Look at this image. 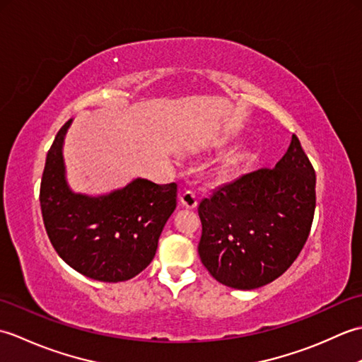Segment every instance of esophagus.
<instances>
[{
  "label": "esophagus",
  "instance_id": "esophagus-1",
  "mask_svg": "<svg viewBox=\"0 0 362 362\" xmlns=\"http://www.w3.org/2000/svg\"><path fill=\"white\" fill-rule=\"evenodd\" d=\"M180 204L182 206H185V209H196L197 197L194 193H191V191H185V193L180 194Z\"/></svg>",
  "mask_w": 362,
  "mask_h": 362
}]
</instances>
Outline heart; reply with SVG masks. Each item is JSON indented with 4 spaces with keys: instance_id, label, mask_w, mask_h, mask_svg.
Wrapping results in <instances>:
<instances>
[{
    "instance_id": "b5f03b06",
    "label": "heart",
    "mask_w": 362,
    "mask_h": 362,
    "mask_svg": "<svg viewBox=\"0 0 362 362\" xmlns=\"http://www.w3.org/2000/svg\"><path fill=\"white\" fill-rule=\"evenodd\" d=\"M250 153L247 151H238L233 156V163H243V161H247Z\"/></svg>"
}]
</instances>
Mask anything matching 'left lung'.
<instances>
[{"instance_id": "8db88e82", "label": "left lung", "mask_w": 362, "mask_h": 362, "mask_svg": "<svg viewBox=\"0 0 362 362\" xmlns=\"http://www.w3.org/2000/svg\"><path fill=\"white\" fill-rule=\"evenodd\" d=\"M316 209V173L292 135L272 169H258L199 205V257L228 288L250 291L286 272L308 240Z\"/></svg>"}]
</instances>
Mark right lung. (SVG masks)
Returning <instances> with one entry per match:
<instances>
[{"mask_svg": "<svg viewBox=\"0 0 362 362\" xmlns=\"http://www.w3.org/2000/svg\"><path fill=\"white\" fill-rule=\"evenodd\" d=\"M73 118L59 130L40 185L46 233L59 257L98 281L134 279L156 257L158 238L177 205V185L136 177L104 194L76 193L66 180L64 143Z\"/></svg>", "mask_w": 362, "mask_h": 362, "instance_id": "right-lung-1", "label": "right lung"}]
</instances>
